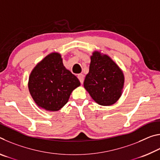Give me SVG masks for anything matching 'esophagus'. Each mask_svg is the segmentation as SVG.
Segmentation results:
<instances>
[{
	"label": "esophagus",
	"instance_id": "34e87169",
	"mask_svg": "<svg viewBox=\"0 0 160 160\" xmlns=\"http://www.w3.org/2000/svg\"><path fill=\"white\" fill-rule=\"evenodd\" d=\"M78 79H79L80 83L82 84L84 82V75L82 74H79L78 75Z\"/></svg>",
	"mask_w": 160,
	"mask_h": 160
}]
</instances>
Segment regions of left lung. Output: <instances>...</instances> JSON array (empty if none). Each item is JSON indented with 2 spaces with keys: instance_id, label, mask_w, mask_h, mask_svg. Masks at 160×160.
<instances>
[{
  "instance_id": "8db88e82",
  "label": "left lung",
  "mask_w": 160,
  "mask_h": 160,
  "mask_svg": "<svg viewBox=\"0 0 160 160\" xmlns=\"http://www.w3.org/2000/svg\"><path fill=\"white\" fill-rule=\"evenodd\" d=\"M123 83V74L115 62L107 55L94 52L84 81V87L92 98L102 106L114 104L121 95Z\"/></svg>"
}]
</instances>
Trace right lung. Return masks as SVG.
I'll return each mask as SVG.
<instances>
[{
    "label": "right lung",
    "instance_id": "add662e5",
    "mask_svg": "<svg viewBox=\"0 0 160 160\" xmlns=\"http://www.w3.org/2000/svg\"><path fill=\"white\" fill-rule=\"evenodd\" d=\"M80 85L78 78L63 66L60 54L52 53L32 70L28 87L38 106L56 112L66 104L72 91Z\"/></svg>",
    "mask_w": 160,
    "mask_h": 160
}]
</instances>
